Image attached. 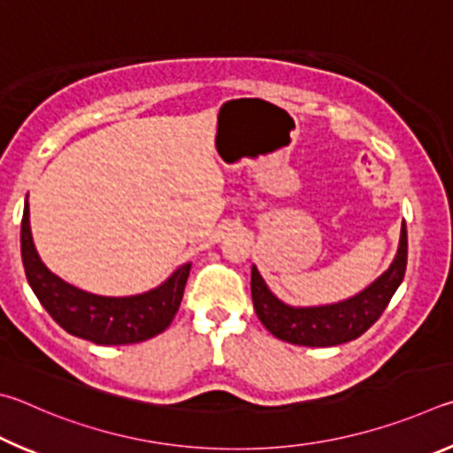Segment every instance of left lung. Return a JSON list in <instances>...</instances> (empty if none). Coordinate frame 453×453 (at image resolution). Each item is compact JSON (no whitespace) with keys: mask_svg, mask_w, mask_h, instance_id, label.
Returning <instances> with one entry per match:
<instances>
[{"mask_svg":"<svg viewBox=\"0 0 453 453\" xmlns=\"http://www.w3.org/2000/svg\"><path fill=\"white\" fill-rule=\"evenodd\" d=\"M408 263V233L402 225L400 247L390 268L358 295L326 306L296 308L284 304L266 287L263 276L252 266L250 292L258 320L273 336L298 346L326 348L350 342L362 336L386 311L394 292L403 280Z\"/></svg>","mask_w":453,"mask_h":453,"instance_id":"1","label":"left lung"}]
</instances>
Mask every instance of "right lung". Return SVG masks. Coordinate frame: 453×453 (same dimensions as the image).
I'll return each mask as SVG.
<instances>
[{"label": "right lung", "instance_id": "right-lung-1", "mask_svg": "<svg viewBox=\"0 0 453 453\" xmlns=\"http://www.w3.org/2000/svg\"><path fill=\"white\" fill-rule=\"evenodd\" d=\"M21 258L31 290L59 326L101 346L137 344L169 328L177 314L190 265L177 268L161 287L137 296H97L61 280L39 258L29 228V203L21 219Z\"/></svg>", "mask_w": 453, "mask_h": 453}]
</instances>
